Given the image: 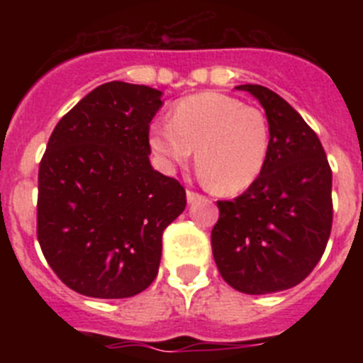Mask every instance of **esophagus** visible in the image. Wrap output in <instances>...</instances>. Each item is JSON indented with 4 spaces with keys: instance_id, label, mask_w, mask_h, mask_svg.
I'll return each instance as SVG.
<instances>
[{
    "instance_id": "esophagus-1",
    "label": "esophagus",
    "mask_w": 363,
    "mask_h": 363,
    "mask_svg": "<svg viewBox=\"0 0 363 363\" xmlns=\"http://www.w3.org/2000/svg\"><path fill=\"white\" fill-rule=\"evenodd\" d=\"M201 194L200 192H196V191H191V189H189L187 191V201L189 203H192V201H196V200H201Z\"/></svg>"
}]
</instances>
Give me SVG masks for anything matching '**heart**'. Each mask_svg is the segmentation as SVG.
<instances>
[{
    "label": "heart",
    "mask_w": 363,
    "mask_h": 363,
    "mask_svg": "<svg viewBox=\"0 0 363 363\" xmlns=\"http://www.w3.org/2000/svg\"><path fill=\"white\" fill-rule=\"evenodd\" d=\"M269 123L259 108L233 96L201 92L179 99L171 123H154L149 145L163 167L184 165L196 150L198 171L213 191L234 194L251 187L269 154Z\"/></svg>",
    "instance_id": "b5f03b06"
}]
</instances>
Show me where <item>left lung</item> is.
Wrapping results in <instances>:
<instances>
[{
	"label": "left lung",
	"mask_w": 363,
	"mask_h": 363,
	"mask_svg": "<svg viewBox=\"0 0 363 363\" xmlns=\"http://www.w3.org/2000/svg\"><path fill=\"white\" fill-rule=\"evenodd\" d=\"M265 108L269 154L264 171L234 200L218 201L211 233L221 278L245 294L291 289L325 251L333 227V172L318 136L277 92L240 85Z\"/></svg>",
	"instance_id": "1"
}]
</instances>
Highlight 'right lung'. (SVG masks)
<instances>
[{
    "label": "right lung",
    "mask_w": 363,
    "mask_h": 363,
    "mask_svg": "<svg viewBox=\"0 0 363 363\" xmlns=\"http://www.w3.org/2000/svg\"><path fill=\"white\" fill-rule=\"evenodd\" d=\"M162 92L111 82L57 121L38 172V242L72 291L129 298L158 274L165 227L184 185L150 167L149 129Z\"/></svg>",
    "instance_id": "add662e5"
}]
</instances>
